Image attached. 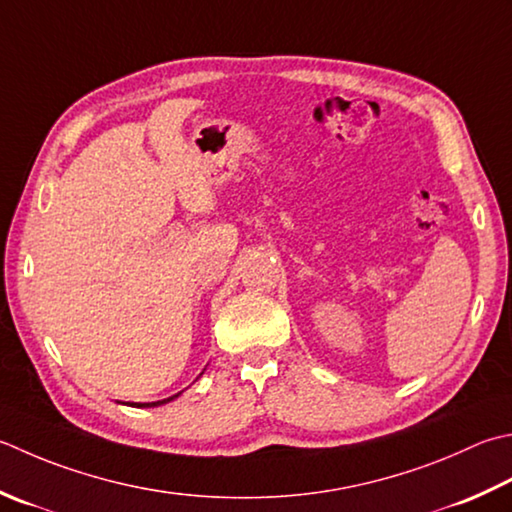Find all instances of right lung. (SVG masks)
Listing matches in <instances>:
<instances>
[{
    "label": "right lung",
    "mask_w": 512,
    "mask_h": 512,
    "mask_svg": "<svg viewBox=\"0 0 512 512\" xmlns=\"http://www.w3.org/2000/svg\"><path fill=\"white\" fill-rule=\"evenodd\" d=\"M177 395H179V393H177ZM177 395L168 397V399H162V402H153V404H135V406H137V408H142V406H144V408H148V406H159V404H166V402H170V399H175ZM130 406H133V404H130Z\"/></svg>",
    "instance_id": "obj_1"
}]
</instances>
